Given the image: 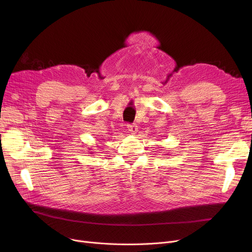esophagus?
<instances>
[{
	"label": "esophagus",
	"instance_id": "esophagus-1",
	"mask_svg": "<svg viewBox=\"0 0 252 252\" xmlns=\"http://www.w3.org/2000/svg\"><path fill=\"white\" fill-rule=\"evenodd\" d=\"M126 126H127V129L130 131V133L136 134L137 131H138V126L135 125V124H133V125H127Z\"/></svg>",
	"mask_w": 252,
	"mask_h": 252
}]
</instances>
